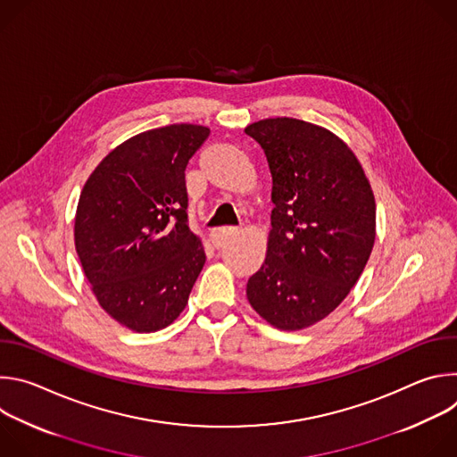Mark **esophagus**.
<instances>
[{"label":"esophagus","instance_id":"34e87169","mask_svg":"<svg viewBox=\"0 0 457 457\" xmlns=\"http://www.w3.org/2000/svg\"><path fill=\"white\" fill-rule=\"evenodd\" d=\"M238 233V229L237 228H231V226H228V228H215V229H212V233H210V240H212V244L215 245V247H220L228 238H231L233 235H237Z\"/></svg>","mask_w":457,"mask_h":457}]
</instances>
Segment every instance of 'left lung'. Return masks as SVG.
I'll return each mask as SVG.
<instances>
[{
    "label": "left lung",
    "mask_w": 457,
    "mask_h": 457,
    "mask_svg": "<svg viewBox=\"0 0 457 457\" xmlns=\"http://www.w3.org/2000/svg\"><path fill=\"white\" fill-rule=\"evenodd\" d=\"M244 132L273 177L268 254L245 287L251 307L282 331L331 314L349 295L376 238V203L353 150L321 126L275 117Z\"/></svg>",
    "instance_id": "obj_1"
}]
</instances>
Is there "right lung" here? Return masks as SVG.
Listing matches in <instances>:
<instances>
[{"instance_id": "right-lung-1", "label": "right lung", "mask_w": 457, "mask_h": 457, "mask_svg": "<svg viewBox=\"0 0 457 457\" xmlns=\"http://www.w3.org/2000/svg\"><path fill=\"white\" fill-rule=\"evenodd\" d=\"M208 136L201 124L148 129L113 148L81 191L78 256L99 305L128 329L168 328L204 268L203 242L187 226L184 170Z\"/></svg>"}]
</instances>
